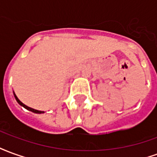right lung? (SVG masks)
Segmentation results:
<instances>
[{
  "label": "right lung",
  "instance_id": "right-lung-1",
  "mask_svg": "<svg viewBox=\"0 0 157 157\" xmlns=\"http://www.w3.org/2000/svg\"><path fill=\"white\" fill-rule=\"evenodd\" d=\"M13 94H14L15 99H16V100H17V102H18L19 105H21V106H22V107H23L24 109H28V110H29V111H31V112H33V113H44V111H39V110H36V109H32V108H30V107H28V106L25 105L24 103H22V102H21V101H20V100H19L18 98H17V97L16 96L15 92H13Z\"/></svg>",
  "mask_w": 157,
  "mask_h": 157
}]
</instances>
